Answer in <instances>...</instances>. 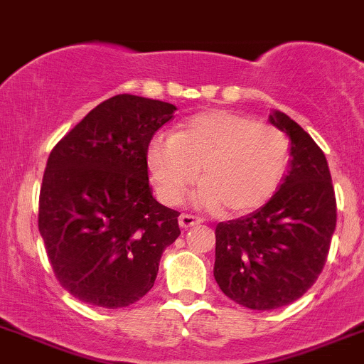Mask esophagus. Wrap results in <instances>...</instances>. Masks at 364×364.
<instances>
[{
  "label": "esophagus",
  "mask_w": 364,
  "mask_h": 364,
  "mask_svg": "<svg viewBox=\"0 0 364 364\" xmlns=\"http://www.w3.org/2000/svg\"><path fill=\"white\" fill-rule=\"evenodd\" d=\"M200 223H201L200 217L189 215V213H182V215L178 217V224H181V228H183V230L196 226V224H200Z\"/></svg>",
  "instance_id": "34e87169"
}]
</instances>
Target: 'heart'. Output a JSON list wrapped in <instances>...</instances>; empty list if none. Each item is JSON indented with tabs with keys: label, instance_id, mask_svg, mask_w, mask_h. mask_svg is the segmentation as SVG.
Returning <instances> with one entry per match:
<instances>
[{
	"label": "heart",
	"instance_id": "b5f03b06",
	"mask_svg": "<svg viewBox=\"0 0 364 364\" xmlns=\"http://www.w3.org/2000/svg\"><path fill=\"white\" fill-rule=\"evenodd\" d=\"M289 144L279 127L228 110H207L173 136H156L147 151L151 181L161 201L175 205L200 173V207L245 213L261 207L286 171Z\"/></svg>",
	"mask_w": 364,
	"mask_h": 364
}]
</instances>
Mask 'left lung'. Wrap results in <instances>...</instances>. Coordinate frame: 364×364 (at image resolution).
<instances>
[{
	"instance_id": "1",
	"label": "left lung",
	"mask_w": 364,
	"mask_h": 364,
	"mask_svg": "<svg viewBox=\"0 0 364 364\" xmlns=\"http://www.w3.org/2000/svg\"><path fill=\"white\" fill-rule=\"evenodd\" d=\"M269 122L291 138V168L272 200L215 228L213 277L238 305L272 310L301 298L328 259L336 198L328 161L301 126L282 112Z\"/></svg>"
}]
</instances>
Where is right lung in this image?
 I'll use <instances>...</instances> for the list:
<instances>
[{
    "label": "right lung",
    "instance_id": "add662e5",
    "mask_svg": "<svg viewBox=\"0 0 364 364\" xmlns=\"http://www.w3.org/2000/svg\"><path fill=\"white\" fill-rule=\"evenodd\" d=\"M177 108L117 95L92 108L48 156L38 230L58 282L80 301L122 309L154 286L181 212L157 203L147 151Z\"/></svg>",
    "mask_w": 364,
    "mask_h": 364
}]
</instances>
